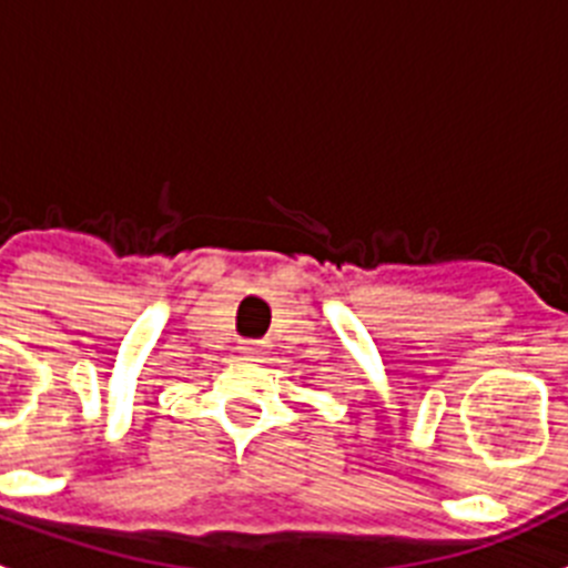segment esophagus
<instances>
[{
  "label": "esophagus",
  "instance_id": "esophagus-1",
  "mask_svg": "<svg viewBox=\"0 0 568 568\" xmlns=\"http://www.w3.org/2000/svg\"><path fill=\"white\" fill-rule=\"evenodd\" d=\"M241 349H244V353H255V349H258V344H255V341H244V344H241Z\"/></svg>",
  "mask_w": 568,
  "mask_h": 568
}]
</instances>
